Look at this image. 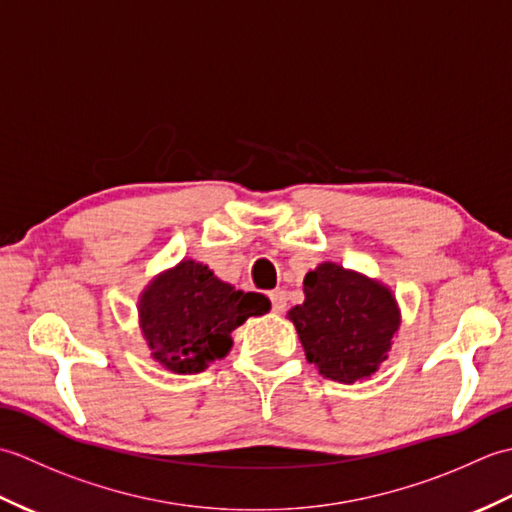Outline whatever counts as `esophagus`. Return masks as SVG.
Wrapping results in <instances>:
<instances>
[{"mask_svg":"<svg viewBox=\"0 0 512 512\" xmlns=\"http://www.w3.org/2000/svg\"><path fill=\"white\" fill-rule=\"evenodd\" d=\"M268 297H270V303H273V310H275L277 314L286 312V308H288V295H286V290L277 288V290L270 292Z\"/></svg>","mask_w":512,"mask_h":512,"instance_id":"34e87169","label":"esophagus"}]
</instances>
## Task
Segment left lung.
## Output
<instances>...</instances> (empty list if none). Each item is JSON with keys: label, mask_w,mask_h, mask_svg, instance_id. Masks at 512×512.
I'll return each mask as SVG.
<instances>
[{"label": "left lung", "mask_w": 512, "mask_h": 512, "mask_svg": "<svg viewBox=\"0 0 512 512\" xmlns=\"http://www.w3.org/2000/svg\"><path fill=\"white\" fill-rule=\"evenodd\" d=\"M306 301L288 312L306 358L325 378L352 385L372 376L400 328L387 286L356 270L323 262L303 279Z\"/></svg>", "instance_id": "obj_1"}]
</instances>
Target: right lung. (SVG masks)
<instances>
[{
    "label": "right lung",
    "mask_w": 512,
    "mask_h": 512,
    "mask_svg": "<svg viewBox=\"0 0 512 512\" xmlns=\"http://www.w3.org/2000/svg\"><path fill=\"white\" fill-rule=\"evenodd\" d=\"M268 310V297L235 290L193 259L160 273L138 301L151 356L176 374L204 372L231 350L235 328Z\"/></svg>",
    "instance_id": "right-lung-1"
}]
</instances>
